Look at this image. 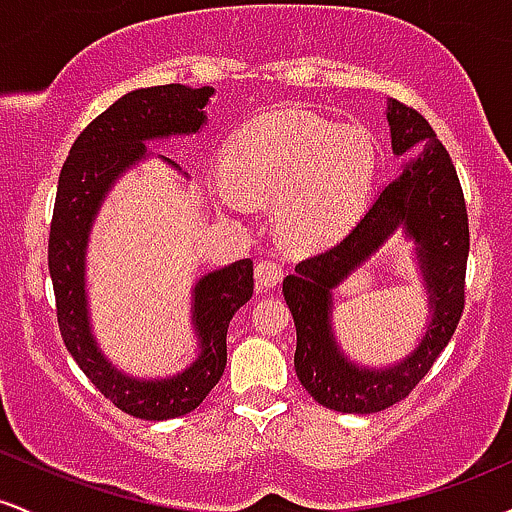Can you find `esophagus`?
Masks as SVG:
<instances>
[{"label":"esophagus","instance_id":"obj_1","mask_svg":"<svg viewBox=\"0 0 512 512\" xmlns=\"http://www.w3.org/2000/svg\"><path fill=\"white\" fill-rule=\"evenodd\" d=\"M281 276H284V269H281L274 260H264L255 267L257 289H274L281 281Z\"/></svg>","mask_w":512,"mask_h":512}]
</instances>
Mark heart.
Masks as SVG:
<instances>
[{"label":"heart","instance_id":"b5f03b06","mask_svg":"<svg viewBox=\"0 0 512 512\" xmlns=\"http://www.w3.org/2000/svg\"><path fill=\"white\" fill-rule=\"evenodd\" d=\"M378 144L361 125H334L301 108L264 113L228 146V180L216 197L245 214L248 199H276L281 238L313 250L339 238L363 209L378 175Z\"/></svg>","mask_w":512,"mask_h":512}]
</instances>
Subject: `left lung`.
<instances>
[{"mask_svg": "<svg viewBox=\"0 0 512 512\" xmlns=\"http://www.w3.org/2000/svg\"><path fill=\"white\" fill-rule=\"evenodd\" d=\"M385 115L392 154L409 149L421 154L387 182L337 245L298 262L296 272L284 279V298L296 325L298 380L315 402L344 414H375L407 397L448 346L464 310L469 226L455 166L424 115L395 98L387 101ZM397 230L415 243L429 301L427 332L411 355L390 367H361L333 337L331 291Z\"/></svg>", "mask_w": 512, "mask_h": 512, "instance_id": "obj_1", "label": "left lung"}]
</instances>
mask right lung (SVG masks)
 Segmentation results:
<instances>
[{
    "mask_svg": "<svg viewBox=\"0 0 512 512\" xmlns=\"http://www.w3.org/2000/svg\"><path fill=\"white\" fill-rule=\"evenodd\" d=\"M214 88L166 84L129 91L76 137L57 182L48 267L57 322L69 354L117 409L144 421H166L197 409L226 368V332L233 315L252 296V262L238 260L199 276L192 289L195 361L166 378H134L98 346L86 293V250L105 197L122 173L149 158L146 144L190 137L207 122L204 105ZM170 168L175 161L158 156Z\"/></svg>",
    "mask_w": 512,
    "mask_h": 512,
    "instance_id": "obj_1",
    "label": "right lung"
}]
</instances>
